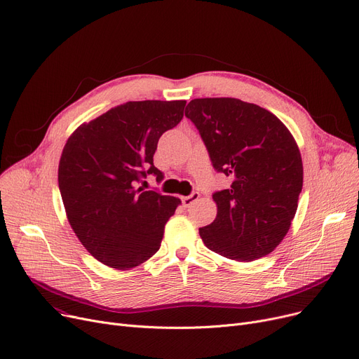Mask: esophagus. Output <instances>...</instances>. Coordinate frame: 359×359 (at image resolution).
<instances>
[{"label": "esophagus", "mask_w": 359, "mask_h": 359, "mask_svg": "<svg viewBox=\"0 0 359 359\" xmlns=\"http://www.w3.org/2000/svg\"><path fill=\"white\" fill-rule=\"evenodd\" d=\"M198 199H199V192H192L189 196H182V205L184 208H188Z\"/></svg>", "instance_id": "34e87169"}]
</instances>
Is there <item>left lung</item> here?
<instances>
[{
  "label": "left lung",
  "mask_w": 359,
  "mask_h": 359,
  "mask_svg": "<svg viewBox=\"0 0 359 359\" xmlns=\"http://www.w3.org/2000/svg\"><path fill=\"white\" fill-rule=\"evenodd\" d=\"M212 167L231 179L212 194L215 220L199 229L211 251L236 261L266 257L290 229L302 191L298 145L285 124L236 98H196L186 107Z\"/></svg>",
  "instance_id": "8db88e82"
}]
</instances>
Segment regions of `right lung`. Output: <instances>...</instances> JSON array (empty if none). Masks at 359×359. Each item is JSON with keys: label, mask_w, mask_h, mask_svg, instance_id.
<instances>
[{"label": "right lung", "mask_w": 359, "mask_h": 359, "mask_svg": "<svg viewBox=\"0 0 359 359\" xmlns=\"http://www.w3.org/2000/svg\"><path fill=\"white\" fill-rule=\"evenodd\" d=\"M186 101H129L83 123L67 139L58 188L69 223L88 252L129 270L160 249L180 199L137 188L154 165L161 135L180 123Z\"/></svg>", "instance_id": "1"}]
</instances>
